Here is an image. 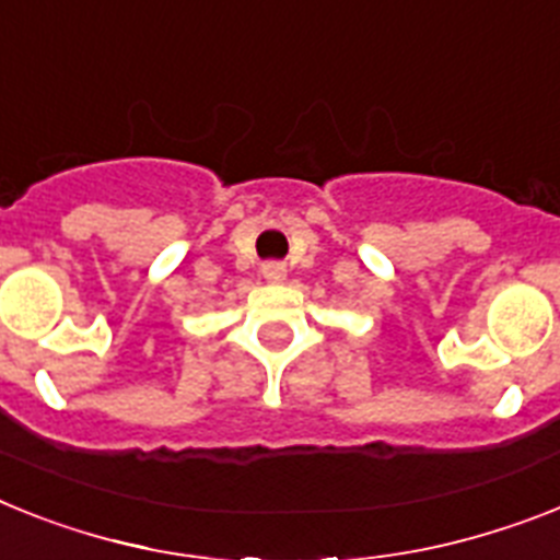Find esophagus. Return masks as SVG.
<instances>
[{
	"label": "esophagus",
	"mask_w": 560,
	"mask_h": 560,
	"mask_svg": "<svg viewBox=\"0 0 560 560\" xmlns=\"http://www.w3.org/2000/svg\"><path fill=\"white\" fill-rule=\"evenodd\" d=\"M261 276L270 284H281V281L288 279V267L279 265V261H267V265H261Z\"/></svg>",
	"instance_id": "esophagus-1"
}]
</instances>
